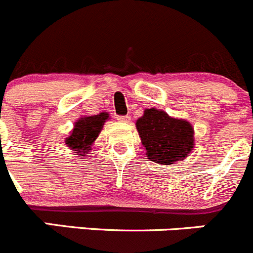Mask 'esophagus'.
<instances>
[{"label":"esophagus","mask_w":253,"mask_h":253,"mask_svg":"<svg viewBox=\"0 0 253 253\" xmlns=\"http://www.w3.org/2000/svg\"><path fill=\"white\" fill-rule=\"evenodd\" d=\"M117 119H118V122H119V123H123V124H125V123H129V120H130V117H128V115H126V117H118Z\"/></svg>","instance_id":"esophagus-1"}]
</instances>
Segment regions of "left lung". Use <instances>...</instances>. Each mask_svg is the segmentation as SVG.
<instances>
[{
    "label": "left lung",
    "mask_w": 253,
    "mask_h": 253,
    "mask_svg": "<svg viewBox=\"0 0 253 253\" xmlns=\"http://www.w3.org/2000/svg\"><path fill=\"white\" fill-rule=\"evenodd\" d=\"M135 126L148 159L158 164L182 161L195 146L191 123L170 117L164 110L145 109Z\"/></svg>",
    "instance_id": "1"
}]
</instances>
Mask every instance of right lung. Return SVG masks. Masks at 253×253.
Masks as SVG:
<instances>
[{
	"mask_svg": "<svg viewBox=\"0 0 253 253\" xmlns=\"http://www.w3.org/2000/svg\"><path fill=\"white\" fill-rule=\"evenodd\" d=\"M108 119L109 114L102 112L97 115L82 117L74 123L73 129L68 138H66L67 146L76 153L74 155H81V158H83L89 154Z\"/></svg>",
	"mask_w": 253,
	"mask_h": 253,
	"instance_id": "1",
	"label": "right lung"
}]
</instances>
